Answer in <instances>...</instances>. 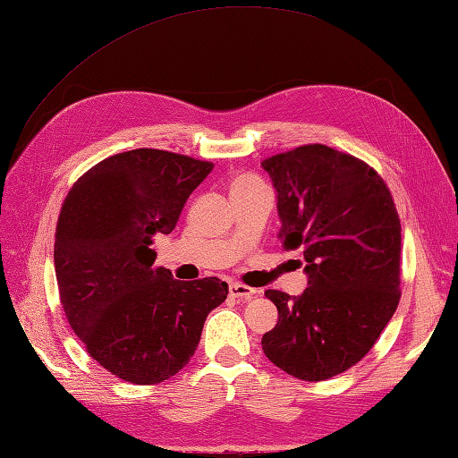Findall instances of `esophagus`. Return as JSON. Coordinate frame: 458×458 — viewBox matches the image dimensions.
I'll use <instances>...</instances> for the list:
<instances>
[{
  "mask_svg": "<svg viewBox=\"0 0 458 458\" xmlns=\"http://www.w3.org/2000/svg\"><path fill=\"white\" fill-rule=\"evenodd\" d=\"M257 290L250 288V286H245V284H239V282H233L229 286V296L231 298H237V300H250L252 296H255Z\"/></svg>",
  "mask_w": 458,
  "mask_h": 458,
  "instance_id": "1",
  "label": "esophagus"
}]
</instances>
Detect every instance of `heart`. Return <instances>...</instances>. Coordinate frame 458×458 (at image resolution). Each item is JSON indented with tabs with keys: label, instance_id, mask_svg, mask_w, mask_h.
Returning <instances> with one entry per match:
<instances>
[{
	"label": "heart",
	"instance_id": "1",
	"mask_svg": "<svg viewBox=\"0 0 458 458\" xmlns=\"http://www.w3.org/2000/svg\"><path fill=\"white\" fill-rule=\"evenodd\" d=\"M259 182L250 176H239L231 182V190H239V188H249V186H257Z\"/></svg>",
	"mask_w": 458,
	"mask_h": 458
}]
</instances>
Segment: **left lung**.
<instances>
[{
	"instance_id": "left-lung-1",
	"label": "left lung",
	"mask_w": 458,
	"mask_h": 458,
	"mask_svg": "<svg viewBox=\"0 0 458 458\" xmlns=\"http://www.w3.org/2000/svg\"><path fill=\"white\" fill-rule=\"evenodd\" d=\"M260 166L276 188L278 239L301 252L308 274L300 296L264 292L278 323L262 351L293 378L327 380L374 347L398 308V211L369 165L331 147H298Z\"/></svg>"
}]
</instances>
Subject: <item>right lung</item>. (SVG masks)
<instances>
[{
    "label": "right lung",
    "mask_w": 458,
    "mask_h": 458,
    "mask_svg": "<svg viewBox=\"0 0 458 458\" xmlns=\"http://www.w3.org/2000/svg\"><path fill=\"white\" fill-rule=\"evenodd\" d=\"M211 162L135 148L78 178L60 209L55 270L70 327L91 359L121 380H168L194 357L203 323L225 301L219 278L182 282L152 268Z\"/></svg>",
    "instance_id": "add662e5"
}]
</instances>
